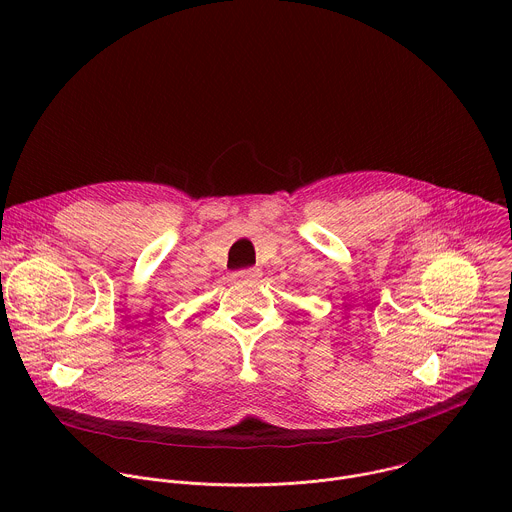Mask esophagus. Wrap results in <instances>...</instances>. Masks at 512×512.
I'll list each match as a JSON object with an SVG mask.
<instances>
[{
	"mask_svg": "<svg viewBox=\"0 0 512 512\" xmlns=\"http://www.w3.org/2000/svg\"><path fill=\"white\" fill-rule=\"evenodd\" d=\"M257 277H261L259 269H241V271H235V273H233V279H235V281H253V279H257Z\"/></svg>",
	"mask_w": 512,
	"mask_h": 512,
	"instance_id": "34e87169",
	"label": "esophagus"
}]
</instances>
